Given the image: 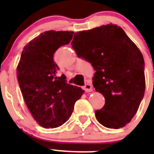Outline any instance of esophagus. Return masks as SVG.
<instances>
[{
	"instance_id": "34e87169",
	"label": "esophagus",
	"mask_w": 154,
	"mask_h": 154,
	"mask_svg": "<svg viewBox=\"0 0 154 154\" xmlns=\"http://www.w3.org/2000/svg\"><path fill=\"white\" fill-rule=\"evenodd\" d=\"M83 89L86 92H90L92 91V85H91V83H86L84 85Z\"/></svg>"
}]
</instances>
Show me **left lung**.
<instances>
[{
    "label": "left lung",
    "mask_w": 154,
    "mask_h": 154,
    "mask_svg": "<svg viewBox=\"0 0 154 154\" xmlns=\"http://www.w3.org/2000/svg\"><path fill=\"white\" fill-rule=\"evenodd\" d=\"M79 58L96 70L92 84L104 96V106L96 111L98 122L111 129L130 123L145 92L144 59L123 29L114 24L77 32L71 43Z\"/></svg>",
    "instance_id": "8db88e82"
}]
</instances>
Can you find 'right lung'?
<instances>
[{"instance_id": "1", "label": "right lung", "mask_w": 154, "mask_h": 154, "mask_svg": "<svg viewBox=\"0 0 154 154\" xmlns=\"http://www.w3.org/2000/svg\"><path fill=\"white\" fill-rule=\"evenodd\" d=\"M73 31H48L24 48L17 67V79L28 109L44 128H56L66 122L75 102L84 90L67 83L65 75L57 76L59 68L54 53L68 45Z\"/></svg>"}]
</instances>
